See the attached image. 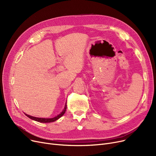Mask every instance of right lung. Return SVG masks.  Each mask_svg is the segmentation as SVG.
<instances>
[{"mask_svg": "<svg viewBox=\"0 0 156 156\" xmlns=\"http://www.w3.org/2000/svg\"><path fill=\"white\" fill-rule=\"evenodd\" d=\"M66 103L67 102H66V104H65V106H64V109L62 110V111L59 114H58V115L54 117V118H37V117H34V116H30L28 115V114H25V115L28 117L29 118L34 120V121H38V122H54L56 120H57L58 119H59L61 116H62L64 115V114L65 113L66 111V108H67V105H66Z\"/></svg>", "mask_w": 156, "mask_h": 156, "instance_id": "right-lung-1", "label": "right lung"}]
</instances>
